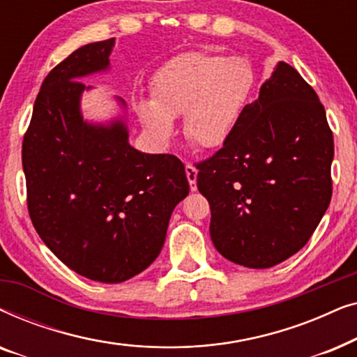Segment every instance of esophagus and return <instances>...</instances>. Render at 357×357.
I'll return each instance as SVG.
<instances>
[{
    "label": "esophagus",
    "instance_id": "34e87169",
    "mask_svg": "<svg viewBox=\"0 0 357 357\" xmlns=\"http://www.w3.org/2000/svg\"><path fill=\"white\" fill-rule=\"evenodd\" d=\"M185 174H187L190 190H192V192H197V177H198L197 167H195V165H192V164H187V165H185Z\"/></svg>",
    "mask_w": 357,
    "mask_h": 357
}]
</instances>
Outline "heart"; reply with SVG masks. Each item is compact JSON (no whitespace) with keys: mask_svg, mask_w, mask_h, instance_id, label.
I'll return each instance as SVG.
<instances>
[{"mask_svg":"<svg viewBox=\"0 0 357 357\" xmlns=\"http://www.w3.org/2000/svg\"><path fill=\"white\" fill-rule=\"evenodd\" d=\"M257 89L252 63L242 56L185 52L170 58L151 79L153 100H141L143 123L160 139L183 116V133L199 149H219L241 125Z\"/></svg>","mask_w":357,"mask_h":357,"instance_id":"1","label":"heart"}]
</instances>
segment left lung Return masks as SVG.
<instances>
[{
	"instance_id": "1",
	"label": "left lung",
	"mask_w": 357,
	"mask_h": 357,
	"mask_svg": "<svg viewBox=\"0 0 357 357\" xmlns=\"http://www.w3.org/2000/svg\"><path fill=\"white\" fill-rule=\"evenodd\" d=\"M333 153L319 96L280 61L231 141L195 164L216 250L258 270L299 252L330 204Z\"/></svg>"
}]
</instances>
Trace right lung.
Listing matches in <instances>:
<instances>
[{"instance_id":"obj_1","label":"right lung","mask_w":357,"mask_h":357,"mask_svg":"<svg viewBox=\"0 0 357 357\" xmlns=\"http://www.w3.org/2000/svg\"><path fill=\"white\" fill-rule=\"evenodd\" d=\"M114 43H87L48 73L22 141L37 234L77 275L109 284L158 258L170 214L190 190L182 160L131 148L121 120H82L81 94L91 86L79 79L109 68Z\"/></svg>"}]
</instances>
